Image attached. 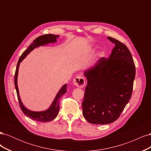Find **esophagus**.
<instances>
[{
    "label": "esophagus",
    "instance_id": "obj_1",
    "mask_svg": "<svg viewBox=\"0 0 151 151\" xmlns=\"http://www.w3.org/2000/svg\"><path fill=\"white\" fill-rule=\"evenodd\" d=\"M73 83H74V84L76 86L78 87V88H83L85 85L84 78L83 77H81V76L76 77V78H74V80H73Z\"/></svg>",
    "mask_w": 151,
    "mask_h": 151
}]
</instances>
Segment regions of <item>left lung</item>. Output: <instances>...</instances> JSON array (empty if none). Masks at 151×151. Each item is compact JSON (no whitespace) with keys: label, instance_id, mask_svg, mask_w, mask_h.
Masks as SVG:
<instances>
[{"label":"left lung","instance_id":"8db88e82","mask_svg":"<svg viewBox=\"0 0 151 151\" xmlns=\"http://www.w3.org/2000/svg\"><path fill=\"white\" fill-rule=\"evenodd\" d=\"M115 44L108 58H99L84 72L88 80L83 115L88 122L106 125L116 120L131 98L135 77L132 54L125 44L107 38Z\"/></svg>","mask_w":151,"mask_h":151}]
</instances>
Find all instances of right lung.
I'll use <instances>...</instances> for the list:
<instances>
[{"mask_svg":"<svg viewBox=\"0 0 151 151\" xmlns=\"http://www.w3.org/2000/svg\"><path fill=\"white\" fill-rule=\"evenodd\" d=\"M60 37L59 35H54L53 34H48L44 35L39 36L37 38H36L32 43L28 47V49L26 50L22 54V55L20 57L19 60H18L16 70L15 72L14 76V84L15 88L16 89L18 101H19V106L21 109L22 111L24 113V115L28 116L31 119L35 120L36 122H49L53 120L55 118L57 117L59 112V103H60V98L62 96L67 93V84L63 85L60 89L58 91L55 98L53 99L52 103L50 105V106L45 111H34L29 110V109L27 108L24 106L23 103H22L21 99L19 96V89L17 86V76H18V71H19V67L20 65V63L24 60L25 57L28 55L35 48H38L40 46H44V45H48L49 43H53L57 42V39Z\"/></svg>","mask_w":151,"mask_h":151,"instance_id":"right-lung-1","label":"right lung"}]
</instances>
